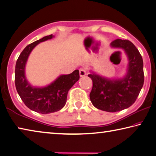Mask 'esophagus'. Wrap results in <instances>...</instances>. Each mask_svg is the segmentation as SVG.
<instances>
[{"label": "esophagus", "instance_id": "esophagus-1", "mask_svg": "<svg viewBox=\"0 0 156 156\" xmlns=\"http://www.w3.org/2000/svg\"><path fill=\"white\" fill-rule=\"evenodd\" d=\"M79 74H80V77H83V76H85L87 74V72L86 69L84 68H80L79 69Z\"/></svg>", "mask_w": 156, "mask_h": 156}]
</instances>
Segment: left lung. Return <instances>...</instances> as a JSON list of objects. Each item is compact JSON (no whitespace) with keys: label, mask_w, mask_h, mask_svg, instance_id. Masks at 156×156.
Listing matches in <instances>:
<instances>
[{"label":"left lung","mask_w":156,"mask_h":156,"mask_svg":"<svg viewBox=\"0 0 156 156\" xmlns=\"http://www.w3.org/2000/svg\"><path fill=\"white\" fill-rule=\"evenodd\" d=\"M110 45L125 51L129 60L127 72L122 78L110 79L91 72L88 76L93 87L89 97L97 109L116 112L131 106L138 98L144 84L143 60L131 41L116 39Z\"/></svg>","instance_id":"8db88e82"}]
</instances>
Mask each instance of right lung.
Wrapping results in <instances>:
<instances>
[{"label":"right lung","mask_w":156,"mask_h":156,"mask_svg":"<svg viewBox=\"0 0 156 156\" xmlns=\"http://www.w3.org/2000/svg\"><path fill=\"white\" fill-rule=\"evenodd\" d=\"M54 37L51 34L28 44L20 54L15 68V85L20 98L29 109L43 114L56 112L64 107L69 90L80 78L79 71L76 69L70 74L60 75L43 87H33L27 81L25 65L30 53L37 44Z\"/></svg>","instance_id":"add662e5"}]
</instances>
